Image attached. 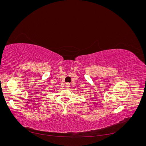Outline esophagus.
Returning <instances> with one entry per match:
<instances>
[{"instance_id": "1", "label": "esophagus", "mask_w": 146, "mask_h": 146, "mask_svg": "<svg viewBox=\"0 0 146 146\" xmlns=\"http://www.w3.org/2000/svg\"><path fill=\"white\" fill-rule=\"evenodd\" d=\"M70 83H66V85H65V86H66V88H69L70 86Z\"/></svg>"}]
</instances>
